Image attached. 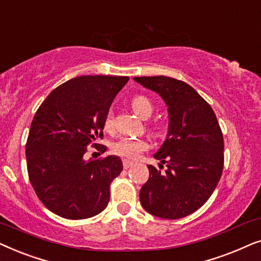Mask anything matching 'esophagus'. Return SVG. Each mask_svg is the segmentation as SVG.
<instances>
[{"label": "esophagus", "instance_id": "34e87169", "mask_svg": "<svg viewBox=\"0 0 261 261\" xmlns=\"http://www.w3.org/2000/svg\"><path fill=\"white\" fill-rule=\"evenodd\" d=\"M134 165V162H129V160H123V167L124 169H129Z\"/></svg>", "mask_w": 261, "mask_h": 261}]
</instances>
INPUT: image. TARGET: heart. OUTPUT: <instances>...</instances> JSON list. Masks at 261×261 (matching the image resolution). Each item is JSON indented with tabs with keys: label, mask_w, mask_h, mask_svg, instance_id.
I'll use <instances>...</instances> for the list:
<instances>
[{
	"label": "heart",
	"mask_w": 261,
	"mask_h": 261,
	"mask_svg": "<svg viewBox=\"0 0 261 261\" xmlns=\"http://www.w3.org/2000/svg\"><path fill=\"white\" fill-rule=\"evenodd\" d=\"M132 109L134 113L141 117V119H147L152 115L153 113V103L151 99L146 96H135L130 102ZM105 126L106 130H112L113 128V114L108 113L105 119ZM148 142L145 139H129V138H122L116 142H114L112 146L113 153L116 155L122 156L124 159H137L140 156L142 152H145L148 148Z\"/></svg>",
	"instance_id": "1"
}]
</instances>
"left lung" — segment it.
Segmentation results:
<instances>
[{"mask_svg": "<svg viewBox=\"0 0 261 261\" xmlns=\"http://www.w3.org/2000/svg\"><path fill=\"white\" fill-rule=\"evenodd\" d=\"M133 80L156 92L169 112L166 140L153 155L167 169L147 165L140 203L156 217L181 219L201 208L217 187L224 162L222 130L212 107L185 82L166 76Z\"/></svg>", "mask_w": 261, "mask_h": 261, "instance_id": "8db88e82", "label": "left lung"}]
</instances>
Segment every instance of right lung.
Here are the masks:
<instances>
[{"label":"right lung","instance_id":"1","mask_svg":"<svg viewBox=\"0 0 261 261\" xmlns=\"http://www.w3.org/2000/svg\"><path fill=\"white\" fill-rule=\"evenodd\" d=\"M128 80L102 74L72 78L56 88L35 113L26 144L28 176L42 204L64 219H89L108 205L110 184L123 170L122 162L117 155L85 160L84 154L103 138L107 114Z\"/></svg>","mask_w":261,"mask_h":261}]
</instances>
